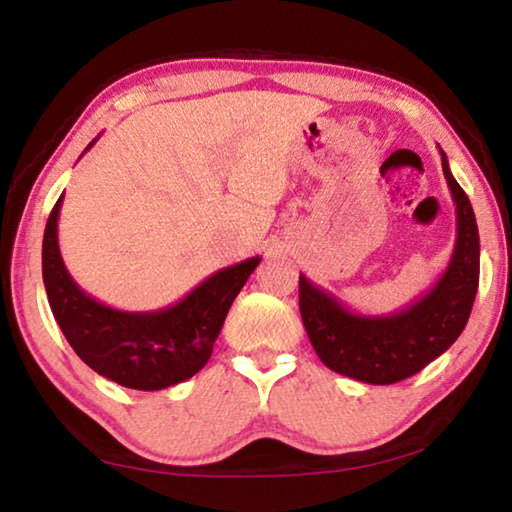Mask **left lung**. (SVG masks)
<instances>
[{"mask_svg":"<svg viewBox=\"0 0 512 512\" xmlns=\"http://www.w3.org/2000/svg\"><path fill=\"white\" fill-rule=\"evenodd\" d=\"M443 173L456 203V246L429 293L393 316H359L300 275V316L327 368L366 384H395L440 357L467 325L479 289V228L470 198L445 153Z\"/></svg>","mask_w":512,"mask_h":512,"instance_id":"8db88e82","label":"left lung"}]
</instances>
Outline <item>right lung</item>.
<instances>
[{"label":"right lung","instance_id":"1","mask_svg":"<svg viewBox=\"0 0 512 512\" xmlns=\"http://www.w3.org/2000/svg\"><path fill=\"white\" fill-rule=\"evenodd\" d=\"M60 203L63 196L42 239V280L67 343L101 377L135 391H162L194 377L212 357L232 300L262 259L250 257L210 275L173 307L119 311L90 298L67 273L58 250Z\"/></svg>","mask_w":512,"mask_h":512}]
</instances>
